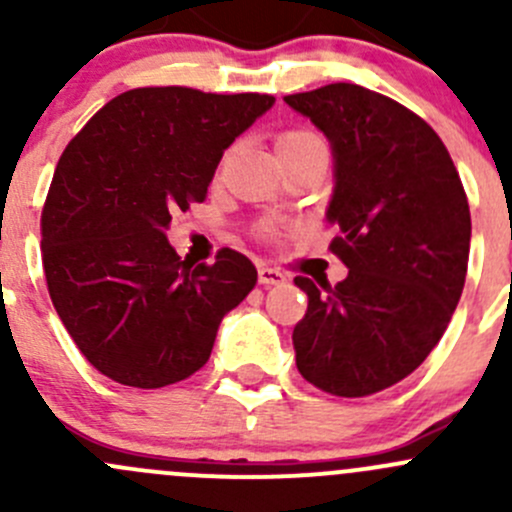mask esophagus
Masks as SVG:
<instances>
[{
    "label": "esophagus",
    "instance_id": "34e87169",
    "mask_svg": "<svg viewBox=\"0 0 512 512\" xmlns=\"http://www.w3.org/2000/svg\"><path fill=\"white\" fill-rule=\"evenodd\" d=\"M257 277H260V285H265V287L285 285V282H287L285 272L275 270V267H267V265H260V270H257Z\"/></svg>",
    "mask_w": 512,
    "mask_h": 512
}]
</instances>
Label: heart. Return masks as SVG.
Masks as SVG:
<instances>
[{"label": "heart", "instance_id": "1", "mask_svg": "<svg viewBox=\"0 0 512 512\" xmlns=\"http://www.w3.org/2000/svg\"><path fill=\"white\" fill-rule=\"evenodd\" d=\"M314 143H322V141H319L317 133L307 131V128H289V131L280 133V136H277L275 148H277V156H282V153L302 151V148L314 146ZM260 232H262V235H272V227L270 225H262Z\"/></svg>", "mask_w": 512, "mask_h": 512}]
</instances>
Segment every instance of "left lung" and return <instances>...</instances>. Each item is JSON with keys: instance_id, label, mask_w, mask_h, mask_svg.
Here are the masks:
<instances>
[{"instance_id": "left-lung-1", "label": "left lung", "mask_w": 512, "mask_h": 512, "mask_svg": "<svg viewBox=\"0 0 512 512\" xmlns=\"http://www.w3.org/2000/svg\"><path fill=\"white\" fill-rule=\"evenodd\" d=\"M285 101L332 141L329 250L349 267L334 287L294 277L309 299L292 334L297 369L359 399L406 379L446 332L466 285L471 210L438 133L394 98L329 84Z\"/></svg>"}]
</instances>
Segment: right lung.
I'll list each match as a JSON object with an SVG mask.
<instances>
[{"label": "right lung", "mask_w": 512, "mask_h": 512, "mask_svg": "<svg viewBox=\"0 0 512 512\" xmlns=\"http://www.w3.org/2000/svg\"><path fill=\"white\" fill-rule=\"evenodd\" d=\"M270 94L146 86L111 98L71 138L41 210V262L56 314L103 376L160 389L193 376L257 270L223 247L188 265L168 245L175 213L208 198L225 148Z\"/></svg>", "instance_id": "1"}]
</instances>
